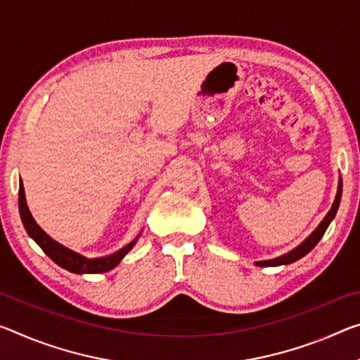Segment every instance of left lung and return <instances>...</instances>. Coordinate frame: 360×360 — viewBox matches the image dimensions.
Instances as JSON below:
<instances>
[{
    "mask_svg": "<svg viewBox=\"0 0 360 360\" xmlns=\"http://www.w3.org/2000/svg\"><path fill=\"white\" fill-rule=\"evenodd\" d=\"M341 192H343V181L340 179L338 182V192H336V197H335V202L332 205V208H330V211L327 213V216L322 219L321 224L317 226V229L314 231L309 237L306 238V240L300 245V247H296L295 250H292V252H288L287 255H282L278 256V258H274V259H267V261H256L255 264L256 266H261V267H267V266H282V264H290V262H295L298 261L300 258H303L304 255H307L311 252V250L316 247V245L319 243V240L323 237L325 231H327V227L330 222H332V219L335 218L336 214V210H338L340 207V200H341Z\"/></svg>",
    "mask_w": 360,
    "mask_h": 360,
    "instance_id": "left-lung-1",
    "label": "left lung"
}]
</instances>
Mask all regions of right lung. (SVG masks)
<instances>
[{"instance_id":"1","label":"right lung","mask_w":360,"mask_h":360,"mask_svg":"<svg viewBox=\"0 0 360 360\" xmlns=\"http://www.w3.org/2000/svg\"><path fill=\"white\" fill-rule=\"evenodd\" d=\"M19 211L28 236H30L33 240L39 245V248H41L57 266L64 267V269L70 271L73 274H101V272H107L113 269V267H115L118 262L124 258V255L134 247L141 236L139 233L133 242H129L127 247L120 248L115 253L102 256V258H86V256H82L79 253L72 252L70 248H67L59 242H56L54 238H51L48 233L37 224V221L33 219L30 210L27 207L25 192H24V186H22V181L19 184Z\"/></svg>"}]
</instances>
